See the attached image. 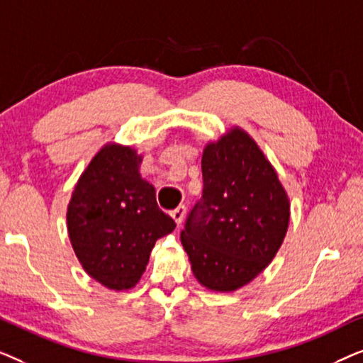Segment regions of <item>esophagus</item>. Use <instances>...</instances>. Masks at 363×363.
<instances>
[{
  "label": "esophagus",
  "mask_w": 363,
  "mask_h": 363,
  "mask_svg": "<svg viewBox=\"0 0 363 363\" xmlns=\"http://www.w3.org/2000/svg\"><path fill=\"white\" fill-rule=\"evenodd\" d=\"M185 211H186V208L185 206H178V208H175V210H172L170 211V216L173 218V221L177 223V225H180L182 223V220H183V216H185Z\"/></svg>",
  "instance_id": "esophagus-1"
}]
</instances>
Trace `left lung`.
<instances>
[{"mask_svg": "<svg viewBox=\"0 0 363 363\" xmlns=\"http://www.w3.org/2000/svg\"><path fill=\"white\" fill-rule=\"evenodd\" d=\"M201 172L203 198L188 216L182 245L203 287L235 292L274 259L291 201L276 168L240 125L206 143Z\"/></svg>", "mask_w": 363, "mask_h": 363, "instance_id": "obj_1", "label": "left lung"}]
</instances>
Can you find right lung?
<instances>
[{
  "label": "right lung",
  "mask_w": 363,
  "mask_h": 363,
  "mask_svg": "<svg viewBox=\"0 0 363 363\" xmlns=\"http://www.w3.org/2000/svg\"><path fill=\"white\" fill-rule=\"evenodd\" d=\"M143 155L107 142L81 173L67 205V233L82 269L111 291L135 287L152 247L175 230L140 177Z\"/></svg>",
  "instance_id": "right-lung-1"
}]
</instances>
